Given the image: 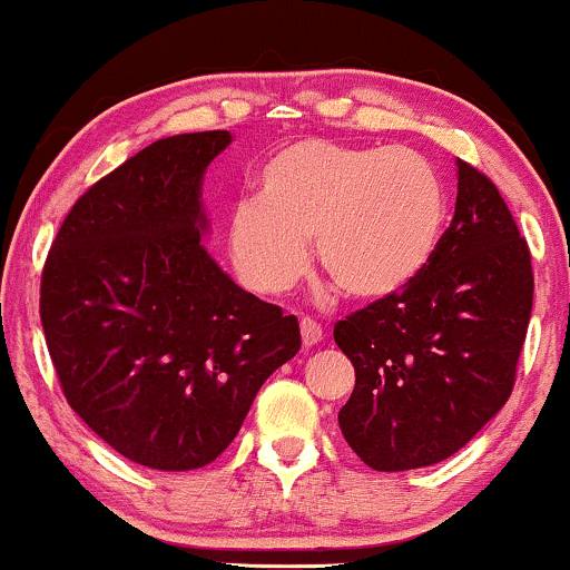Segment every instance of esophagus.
<instances>
[{
    "label": "esophagus",
    "mask_w": 570,
    "mask_h": 570,
    "mask_svg": "<svg viewBox=\"0 0 570 570\" xmlns=\"http://www.w3.org/2000/svg\"><path fill=\"white\" fill-rule=\"evenodd\" d=\"M299 332H303V345H305V348H313V345H318L324 340L322 324H316V322H313V318H303V322H299Z\"/></svg>",
    "instance_id": "34e87169"
}]
</instances>
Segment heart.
<instances>
[{
    "label": "heart",
    "instance_id": "1",
    "mask_svg": "<svg viewBox=\"0 0 570 570\" xmlns=\"http://www.w3.org/2000/svg\"><path fill=\"white\" fill-rule=\"evenodd\" d=\"M448 193L434 163L407 147L284 144L257 171V206L230 217L235 267L252 289L278 294L303 276L305 240L345 297H394L440 246Z\"/></svg>",
    "mask_w": 570,
    "mask_h": 570
}]
</instances>
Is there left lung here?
I'll return each instance as SVG.
<instances>
[{
    "label": "left lung",
    "mask_w": 570,
    "mask_h": 570,
    "mask_svg": "<svg viewBox=\"0 0 570 570\" xmlns=\"http://www.w3.org/2000/svg\"><path fill=\"white\" fill-rule=\"evenodd\" d=\"M455 166V214L426 271L335 324L356 370L340 431L375 472L458 453L514 389L533 307L531 252L499 187Z\"/></svg>",
    "instance_id": "left-lung-1"
}]
</instances>
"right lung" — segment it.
<instances>
[{
	"mask_svg": "<svg viewBox=\"0 0 570 570\" xmlns=\"http://www.w3.org/2000/svg\"><path fill=\"white\" fill-rule=\"evenodd\" d=\"M230 130L153 141L98 179L58 230L39 316L69 407L139 466L225 453L299 324L240 289L200 244V185Z\"/></svg>",
	"mask_w": 570,
	"mask_h": 570,
	"instance_id": "1",
	"label": "right lung"
}]
</instances>
